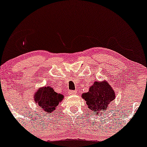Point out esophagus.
<instances>
[{
	"mask_svg": "<svg viewBox=\"0 0 147 147\" xmlns=\"http://www.w3.org/2000/svg\"><path fill=\"white\" fill-rule=\"evenodd\" d=\"M68 94L70 95H75V94H77V91H76V90H70L68 92Z\"/></svg>",
	"mask_w": 147,
	"mask_h": 147,
	"instance_id": "esophagus-1",
	"label": "esophagus"
}]
</instances>
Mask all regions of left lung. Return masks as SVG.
Returning <instances> with one entry per match:
<instances>
[{
	"instance_id": "1",
	"label": "left lung",
	"mask_w": 147,
	"mask_h": 147,
	"mask_svg": "<svg viewBox=\"0 0 147 147\" xmlns=\"http://www.w3.org/2000/svg\"><path fill=\"white\" fill-rule=\"evenodd\" d=\"M82 97L86 102L88 110L95 115H99L105 112L110 103L115 99V92L106 81H95L89 88L88 92L82 94Z\"/></svg>"
}]
</instances>
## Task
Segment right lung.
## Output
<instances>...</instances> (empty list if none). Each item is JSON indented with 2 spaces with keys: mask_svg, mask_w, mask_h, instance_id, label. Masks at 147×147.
I'll use <instances>...</instances> for the list:
<instances>
[{
  "mask_svg": "<svg viewBox=\"0 0 147 147\" xmlns=\"http://www.w3.org/2000/svg\"><path fill=\"white\" fill-rule=\"evenodd\" d=\"M63 98L64 96L62 94L57 93L50 86L39 88L34 95L35 104L46 114L55 112Z\"/></svg>",
  "mask_w": 147,
  "mask_h": 147,
  "instance_id": "1",
  "label": "right lung"
}]
</instances>
